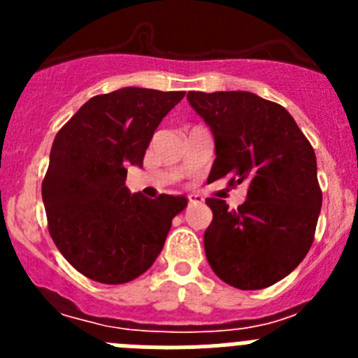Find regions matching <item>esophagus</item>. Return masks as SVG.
<instances>
[{
  "instance_id": "1",
  "label": "esophagus",
  "mask_w": 358,
  "mask_h": 358,
  "mask_svg": "<svg viewBox=\"0 0 358 358\" xmlns=\"http://www.w3.org/2000/svg\"><path fill=\"white\" fill-rule=\"evenodd\" d=\"M188 204L189 206H197V204H202V197L201 195H189L188 197Z\"/></svg>"
}]
</instances>
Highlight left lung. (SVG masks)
I'll return each mask as SVG.
<instances>
[{
	"instance_id": "1",
	"label": "left lung",
	"mask_w": 358,
	"mask_h": 358,
	"mask_svg": "<svg viewBox=\"0 0 358 358\" xmlns=\"http://www.w3.org/2000/svg\"><path fill=\"white\" fill-rule=\"evenodd\" d=\"M210 125L217 157L208 181L231 176L248 201L229 210L210 197L204 251L227 285L258 290L289 276L314 242L322 192L314 148L285 107L248 91H188Z\"/></svg>"
}]
</instances>
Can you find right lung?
I'll list each match as a JSON object with an SVG mask.
<instances>
[{"instance_id": "obj_1", "label": "right lung", "mask_w": 358, "mask_h": 358, "mask_svg": "<svg viewBox=\"0 0 358 358\" xmlns=\"http://www.w3.org/2000/svg\"><path fill=\"white\" fill-rule=\"evenodd\" d=\"M185 94L145 87L96 94L57 132L43 202L57 249L85 278L120 285L141 276L188 204L125 186V166H143L154 131Z\"/></svg>"}]
</instances>
